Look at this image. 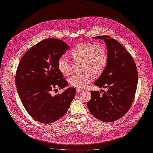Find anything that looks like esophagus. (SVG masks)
Listing matches in <instances>:
<instances>
[{
    "instance_id": "1",
    "label": "esophagus",
    "mask_w": 153,
    "mask_h": 153,
    "mask_svg": "<svg viewBox=\"0 0 153 153\" xmlns=\"http://www.w3.org/2000/svg\"><path fill=\"white\" fill-rule=\"evenodd\" d=\"M76 91H77V92H81L83 91V90H82V89H76Z\"/></svg>"
}]
</instances>
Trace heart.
<instances>
[{"instance_id": "obj_1", "label": "heart", "mask_w": 153, "mask_h": 153, "mask_svg": "<svg viewBox=\"0 0 153 153\" xmlns=\"http://www.w3.org/2000/svg\"><path fill=\"white\" fill-rule=\"evenodd\" d=\"M69 56L75 61H82V74H74L69 79L70 84L77 89H84L94 78L105 70L107 62V53L102 46L93 43H80L72 49ZM58 69L64 75L68 76L71 71L70 60L66 56H61L57 62Z\"/></svg>"}]
</instances>
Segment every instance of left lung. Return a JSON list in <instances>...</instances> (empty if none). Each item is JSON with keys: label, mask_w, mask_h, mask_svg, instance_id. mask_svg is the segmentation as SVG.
<instances>
[{"label": "left lung", "mask_w": 153, "mask_h": 153, "mask_svg": "<svg viewBox=\"0 0 153 153\" xmlns=\"http://www.w3.org/2000/svg\"><path fill=\"white\" fill-rule=\"evenodd\" d=\"M103 39L107 48V66L94 83L108 91L91 92L87 103L91 114L104 122H112L122 118L131 107L137 88V68L131 55L116 39L109 36L94 37Z\"/></svg>", "instance_id": "left-lung-1"}]
</instances>
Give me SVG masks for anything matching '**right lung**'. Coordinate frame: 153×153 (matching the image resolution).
Returning <instances> with one entry per match:
<instances>
[{
	"label": "right lung",
	"instance_id": "right-lung-1",
	"mask_svg": "<svg viewBox=\"0 0 153 153\" xmlns=\"http://www.w3.org/2000/svg\"><path fill=\"white\" fill-rule=\"evenodd\" d=\"M69 48L62 40L47 38L30 48L19 64L15 84L20 99L29 115L40 123H51L60 119L75 97L74 87L51 95L52 91L68 85L57 62Z\"/></svg>",
	"mask_w": 153,
	"mask_h": 153
}]
</instances>
